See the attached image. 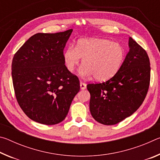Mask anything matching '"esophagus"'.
Segmentation results:
<instances>
[{
	"instance_id": "obj_1",
	"label": "esophagus",
	"mask_w": 160,
	"mask_h": 160,
	"mask_svg": "<svg viewBox=\"0 0 160 160\" xmlns=\"http://www.w3.org/2000/svg\"><path fill=\"white\" fill-rule=\"evenodd\" d=\"M80 89H81V90H85V89H86V88H87L86 84L82 82H80Z\"/></svg>"
}]
</instances>
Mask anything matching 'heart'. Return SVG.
<instances>
[{
  "mask_svg": "<svg viewBox=\"0 0 160 160\" xmlns=\"http://www.w3.org/2000/svg\"><path fill=\"white\" fill-rule=\"evenodd\" d=\"M125 56L122 46L108 39H81L76 47L70 45L63 53L67 70L73 72L82 58L80 69L83 77H92L97 80L110 79L120 70Z\"/></svg>",
  "mask_w": 160,
  "mask_h": 160,
  "instance_id": "heart-1",
  "label": "heart"
}]
</instances>
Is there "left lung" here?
I'll list each match as a JSON object with an SVG mask.
<instances>
[{
  "instance_id": "1",
  "label": "left lung",
  "mask_w": 160,
  "mask_h": 160,
  "mask_svg": "<svg viewBox=\"0 0 160 160\" xmlns=\"http://www.w3.org/2000/svg\"><path fill=\"white\" fill-rule=\"evenodd\" d=\"M129 51L120 70L107 82L88 84L91 115L104 125H115L141 106L150 80L148 53L131 37Z\"/></svg>"
}]
</instances>
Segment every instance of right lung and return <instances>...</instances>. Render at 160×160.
I'll return each mask as SVG.
<instances>
[{
    "mask_svg": "<svg viewBox=\"0 0 160 160\" xmlns=\"http://www.w3.org/2000/svg\"><path fill=\"white\" fill-rule=\"evenodd\" d=\"M72 32L37 33L13 57L16 98L25 114L37 123L54 125L63 121L80 90L79 80L63 61V49Z\"/></svg>",
    "mask_w": 160,
    "mask_h": 160,
    "instance_id": "1",
    "label": "right lung"
}]
</instances>
